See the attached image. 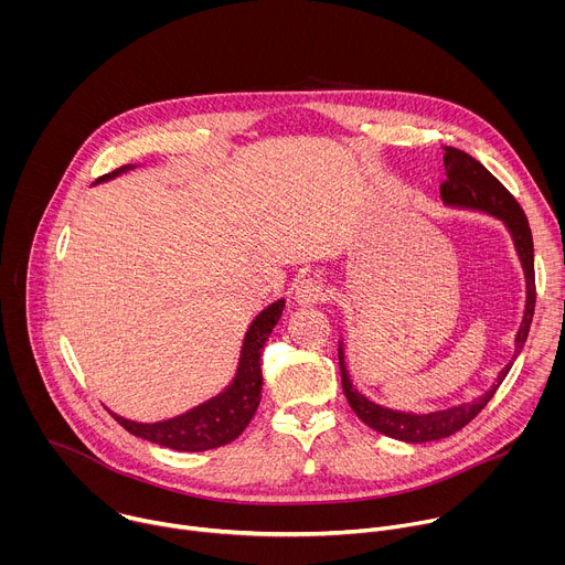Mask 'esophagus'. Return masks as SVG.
Instances as JSON below:
<instances>
[{"label":"esophagus","instance_id":"esophagus-1","mask_svg":"<svg viewBox=\"0 0 565 565\" xmlns=\"http://www.w3.org/2000/svg\"><path fill=\"white\" fill-rule=\"evenodd\" d=\"M327 299V288L319 279H303L299 281V286L295 288V301L299 306H317Z\"/></svg>","mask_w":565,"mask_h":565}]
</instances>
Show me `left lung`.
<instances>
[{
    "instance_id": "left-lung-1",
    "label": "left lung",
    "mask_w": 565,
    "mask_h": 565,
    "mask_svg": "<svg viewBox=\"0 0 565 565\" xmlns=\"http://www.w3.org/2000/svg\"><path fill=\"white\" fill-rule=\"evenodd\" d=\"M445 172H447V179L440 185V196L447 207L490 214V216H497L499 221H503V225L508 227V232L514 241L519 262L523 266V275H525V310H523L519 333L514 338V358L499 373L492 388L473 397L471 402H462V405H454V407L429 412V414L388 409V407L375 405L373 399L362 395L351 382L347 360H344V340H340L338 353H340L342 388H344V395L349 399L351 409L371 429H375L388 438L402 440V443L440 440V438H447V436L460 431L465 425H469L482 412V407H486L488 402L494 397L497 388L510 373L514 360L521 355L523 344L530 333L532 317H534V301H536L534 246H532V232H530L525 212L521 210L516 199L505 190V185L492 172H488L486 166H480L473 156H469L462 149L445 147Z\"/></svg>"
}]
</instances>
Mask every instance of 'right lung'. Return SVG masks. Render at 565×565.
<instances>
[{
	"label": "right lung",
	"instance_id": "add662e5",
	"mask_svg": "<svg viewBox=\"0 0 565 565\" xmlns=\"http://www.w3.org/2000/svg\"><path fill=\"white\" fill-rule=\"evenodd\" d=\"M134 168L136 166H125L111 174L100 177L96 183L111 181ZM284 308L286 299H277L253 319L244 338V347H241V358L232 382L218 395L205 399L203 405L160 423H136L114 412L109 414L129 434L177 451H207L232 443L244 434L262 402V351L273 329L277 327Z\"/></svg>",
	"mask_w": 565,
	"mask_h": 565
}]
</instances>
